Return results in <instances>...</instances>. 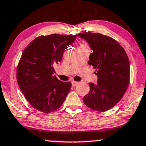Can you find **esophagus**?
<instances>
[{"mask_svg": "<svg viewBox=\"0 0 146 146\" xmlns=\"http://www.w3.org/2000/svg\"><path fill=\"white\" fill-rule=\"evenodd\" d=\"M71 83H72V86H76L78 84V82H74V81H73V82H72Z\"/></svg>", "mask_w": 146, "mask_h": 146, "instance_id": "obj_1", "label": "esophagus"}]
</instances>
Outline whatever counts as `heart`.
Listing matches in <instances>:
<instances>
[{
  "mask_svg": "<svg viewBox=\"0 0 146 146\" xmlns=\"http://www.w3.org/2000/svg\"><path fill=\"white\" fill-rule=\"evenodd\" d=\"M79 47H84V48H87V45L86 44H81L80 45V46Z\"/></svg>",
  "mask_w": 146,
  "mask_h": 146,
  "instance_id": "1",
  "label": "heart"
}]
</instances>
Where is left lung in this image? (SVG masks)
Wrapping results in <instances>:
<instances>
[{
	"instance_id": "1",
	"label": "left lung",
	"mask_w": 146,
	"mask_h": 146,
	"mask_svg": "<svg viewBox=\"0 0 146 146\" xmlns=\"http://www.w3.org/2000/svg\"><path fill=\"white\" fill-rule=\"evenodd\" d=\"M78 35L91 48L88 64L96 69L98 76L97 84H89L90 90L83 101L92 110L105 112L121 100L128 88L129 58L121 44L109 36L88 32Z\"/></svg>"
}]
</instances>
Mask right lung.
I'll return each instance as SVG.
<instances>
[{
  "label": "right lung",
  "mask_w": 146,
  "mask_h": 146,
  "mask_svg": "<svg viewBox=\"0 0 146 146\" xmlns=\"http://www.w3.org/2000/svg\"><path fill=\"white\" fill-rule=\"evenodd\" d=\"M77 35L51 34L35 38L23 50L17 69L20 90L35 109L50 113L59 108L71 90V82L54 75V66Z\"/></svg>",
  "instance_id": "add662e5"
}]
</instances>
